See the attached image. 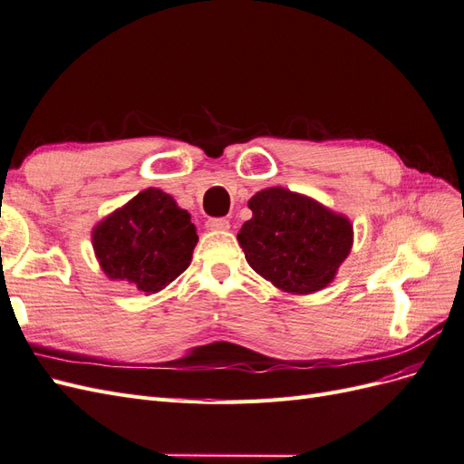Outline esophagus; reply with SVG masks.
I'll use <instances>...</instances> for the list:
<instances>
[{
    "label": "esophagus",
    "instance_id": "esophagus-1",
    "mask_svg": "<svg viewBox=\"0 0 464 464\" xmlns=\"http://www.w3.org/2000/svg\"><path fill=\"white\" fill-rule=\"evenodd\" d=\"M205 227L208 230H228L230 228V222L227 218H222V217H218V218H207Z\"/></svg>",
    "mask_w": 464,
    "mask_h": 464
}]
</instances>
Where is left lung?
Returning <instances> with one entry per match:
<instances>
[{
    "label": "left lung",
    "instance_id": "obj_1",
    "mask_svg": "<svg viewBox=\"0 0 464 464\" xmlns=\"http://www.w3.org/2000/svg\"><path fill=\"white\" fill-rule=\"evenodd\" d=\"M247 205L254 217L237 242L251 269L286 292L325 288L353 247L350 222L283 188L263 189Z\"/></svg>",
    "mask_w": 464,
    "mask_h": 464
}]
</instances>
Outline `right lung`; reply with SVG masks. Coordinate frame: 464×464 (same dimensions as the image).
I'll list each match as a JSON object with an SVG mask.
<instances>
[{"instance_id": "obj_1", "label": "right lung", "mask_w": 464, "mask_h": 464, "mask_svg": "<svg viewBox=\"0 0 464 464\" xmlns=\"http://www.w3.org/2000/svg\"><path fill=\"white\" fill-rule=\"evenodd\" d=\"M198 240L188 210L154 188L139 193L92 232L102 271L141 294L159 292L184 273Z\"/></svg>"}]
</instances>
